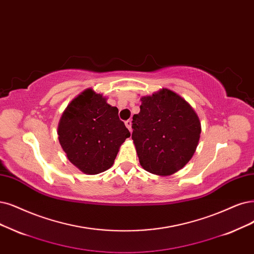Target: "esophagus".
Here are the masks:
<instances>
[{"instance_id": "34e87169", "label": "esophagus", "mask_w": 254, "mask_h": 254, "mask_svg": "<svg viewBox=\"0 0 254 254\" xmlns=\"http://www.w3.org/2000/svg\"><path fill=\"white\" fill-rule=\"evenodd\" d=\"M125 124H126V127L128 128V130H129V132H132V120H127L126 122H125Z\"/></svg>"}]
</instances>
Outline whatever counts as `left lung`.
<instances>
[{
  "label": "left lung",
  "mask_w": 254,
  "mask_h": 254,
  "mask_svg": "<svg viewBox=\"0 0 254 254\" xmlns=\"http://www.w3.org/2000/svg\"><path fill=\"white\" fill-rule=\"evenodd\" d=\"M140 100V112L132 121L140 165L154 175L171 176L193 156L201 134L200 119L189 102L168 89Z\"/></svg>",
  "instance_id": "8db88e82"
}]
</instances>
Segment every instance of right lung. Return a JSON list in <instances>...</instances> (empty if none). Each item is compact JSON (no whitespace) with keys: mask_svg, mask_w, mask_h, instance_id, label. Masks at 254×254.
<instances>
[{"mask_svg":"<svg viewBox=\"0 0 254 254\" xmlns=\"http://www.w3.org/2000/svg\"><path fill=\"white\" fill-rule=\"evenodd\" d=\"M58 135L68 160L88 175L109 170L120 145L130 136L118 117V109L92 89L84 90L65 108Z\"/></svg>","mask_w":254,"mask_h":254,"instance_id":"add662e5","label":"right lung"}]
</instances>
